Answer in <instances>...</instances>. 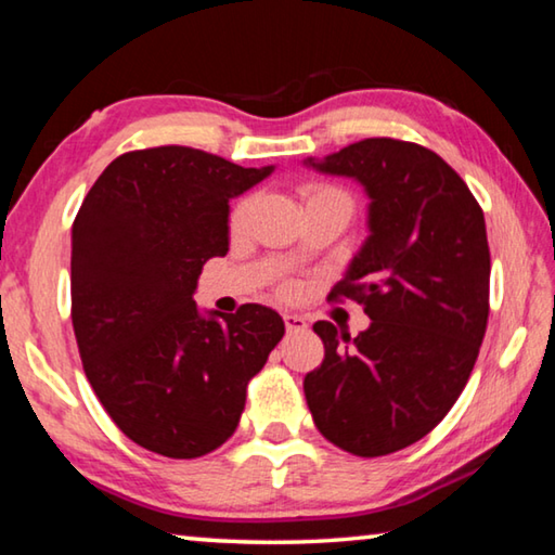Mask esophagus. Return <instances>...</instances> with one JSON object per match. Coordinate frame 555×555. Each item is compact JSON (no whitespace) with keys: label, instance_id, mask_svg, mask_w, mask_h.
<instances>
[{"label":"esophagus","instance_id":"esophagus-1","mask_svg":"<svg viewBox=\"0 0 555 555\" xmlns=\"http://www.w3.org/2000/svg\"><path fill=\"white\" fill-rule=\"evenodd\" d=\"M284 323H286V331L288 333H304L308 323L304 315H296V313H284Z\"/></svg>","mask_w":555,"mask_h":555}]
</instances>
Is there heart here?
Here are the masks:
<instances>
[{
	"mask_svg": "<svg viewBox=\"0 0 555 555\" xmlns=\"http://www.w3.org/2000/svg\"><path fill=\"white\" fill-rule=\"evenodd\" d=\"M325 195H343V198H347V195L343 191H335V188H327V185H313L308 188V201L311 198H325ZM350 201V198H347ZM249 210H251V201L244 198L240 201L237 205H234V210L230 215V230L237 234L244 230V224H247V218H249ZM286 294H291V286L284 288Z\"/></svg>",
	"mask_w": 555,
	"mask_h": 555,
	"instance_id": "1",
	"label": "heart"
}]
</instances>
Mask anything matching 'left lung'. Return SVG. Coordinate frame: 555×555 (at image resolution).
Returning a JSON list of instances; mask_svg holds the SVG:
<instances>
[{"label":"left lung","mask_w":555,"mask_h":555,"mask_svg":"<svg viewBox=\"0 0 555 555\" xmlns=\"http://www.w3.org/2000/svg\"><path fill=\"white\" fill-rule=\"evenodd\" d=\"M304 164L354 178L370 198V237L331 298L362 304L372 323L357 337L313 325L325 357L304 379L308 409L347 453H397L446 418L475 367L490 315L485 215L443 158L411 142L362 139Z\"/></svg>","instance_id":"1"}]
</instances>
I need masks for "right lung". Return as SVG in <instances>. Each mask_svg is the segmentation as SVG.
I'll return each mask as SVG.
<instances>
[{
	"label": "right lung",
	"instance_id": "add662e5",
	"mask_svg": "<svg viewBox=\"0 0 555 555\" xmlns=\"http://www.w3.org/2000/svg\"><path fill=\"white\" fill-rule=\"evenodd\" d=\"M274 171L191 146L117 156L73 222V331L90 387L152 453H212L240 424L247 384L284 337L259 304L203 315V264L228 255L230 201Z\"/></svg>",
	"mask_w": 555,
	"mask_h": 555
}]
</instances>
